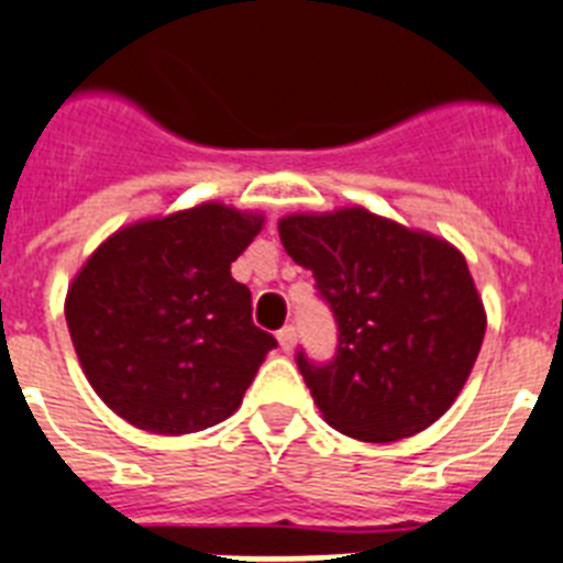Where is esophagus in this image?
<instances>
[{
	"mask_svg": "<svg viewBox=\"0 0 563 563\" xmlns=\"http://www.w3.org/2000/svg\"><path fill=\"white\" fill-rule=\"evenodd\" d=\"M278 347L285 350V353H290L292 347H296V328H292V324H287V328H282L278 330Z\"/></svg>",
	"mask_w": 563,
	"mask_h": 563,
	"instance_id": "1",
	"label": "esophagus"
}]
</instances>
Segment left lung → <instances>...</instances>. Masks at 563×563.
<instances>
[{
  "mask_svg": "<svg viewBox=\"0 0 563 563\" xmlns=\"http://www.w3.org/2000/svg\"><path fill=\"white\" fill-rule=\"evenodd\" d=\"M278 235L287 256L313 271L339 324L333 362L296 355L324 421L373 444L439 421L487 330L461 250L364 208L290 213L278 219Z\"/></svg>",
  "mask_w": 563,
  "mask_h": 563,
  "instance_id": "obj_1",
  "label": "left lung"
}]
</instances>
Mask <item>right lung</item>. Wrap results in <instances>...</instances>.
I'll list each match as a JSON object with an SVG mask.
<instances>
[{
  "instance_id": "obj_1",
  "label": "right lung",
  "mask_w": 563,
  "mask_h": 563,
  "mask_svg": "<svg viewBox=\"0 0 563 563\" xmlns=\"http://www.w3.org/2000/svg\"><path fill=\"white\" fill-rule=\"evenodd\" d=\"M264 224L205 201L124 224L67 287L65 319L96 396L128 424L187 435L230 419L276 339L230 276Z\"/></svg>"
}]
</instances>
